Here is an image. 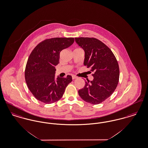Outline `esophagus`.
<instances>
[{
	"instance_id": "34e87169",
	"label": "esophagus",
	"mask_w": 148,
	"mask_h": 148,
	"mask_svg": "<svg viewBox=\"0 0 148 148\" xmlns=\"http://www.w3.org/2000/svg\"><path fill=\"white\" fill-rule=\"evenodd\" d=\"M72 79H77V77H76L75 75H73L72 76Z\"/></svg>"
}]
</instances>
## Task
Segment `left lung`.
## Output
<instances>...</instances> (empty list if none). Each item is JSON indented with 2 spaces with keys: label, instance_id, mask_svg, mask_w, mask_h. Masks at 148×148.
I'll return each instance as SVG.
<instances>
[{
  "label": "left lung",
  "instance_id": "obj_1",
  "mask_svg": "<svg viewBox=\"0 0 148 148\" xmlns=\"http://www.w3.org/2000/svg\"><path fill=\"white\" fill-rule=\"evenodd\" d=\"M75 40L84 51V65L94 72L93 80L85 81L79 95L87 103L98 104L115 90L119 79V65L112 50L98 39L80 37Z\"/></svg>",
  "mask_w": 148,
  "mask_h": 148
}]
</instances>
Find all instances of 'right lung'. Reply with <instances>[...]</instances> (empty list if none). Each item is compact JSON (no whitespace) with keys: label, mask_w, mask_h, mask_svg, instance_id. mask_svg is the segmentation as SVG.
Segmentation results:
<instances>
[{"label":"right lung","mask_w":148,"mask_h":148,"mask_svg":"<svg viewBox=\"0 0 148 148\" xmlns=\"http://www.w3.org/2000/svg\"><path fill=\"white\" fill-rule=\"evenodd\" d=\"M74 42L73 38H51L39 43L32 51L25 68V78L29 90L37 100L51 104L63 97L72 77H56V66L59 63L61 51Z\"/></svg>","instance_id":"1"}]
</instances>
